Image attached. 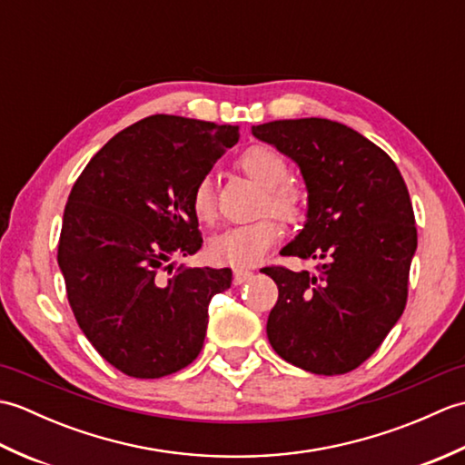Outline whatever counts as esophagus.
I'll list each match as a JSON object with an SVG mask.
<instances>
[{
    "label": "esophagus",
    "instance_id": "34e87169",
    "mask_svg": "<svg viewBox=\"0 0 465 465\" xmlns=\"http://www.w3.org/2000/svg\"><path fill=\"white\" fill-rule=\"evenodd\" d=\"M253 278V272L252 270H245V268H235L233 270V282L235 283H245L248 280Z\"/></svg>",
    "mask_w": 465,
    "mask_h": 465
}]
</instances>
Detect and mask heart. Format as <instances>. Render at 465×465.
Segmentation results:
<instances>
[{"mask_svg":"<svg viewBox=\"0 0 465 465\" xmlns=\"http://www.w3.org/2000/svg\"><path fill=\"white\" fill-rule=\"evenodd\" d=\"M238 170L262 187L260 213L270 212L285 223H298L308 212V190L298 180L290 177V165L285 157L268 145H252L238 157ZM192 212L197 220L212 223L217 215L213 182L203 175L195 182L190 195ZM282 235L280 223L272 215L258 222L235 225L217 235L210 243V253L215 262L248 268L255 265L268 253Z\"/></svg>","mask_w":465,"mask_h":465,"instance_id":"b5f03b06","label":"heart"}]
</instances>
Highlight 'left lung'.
I'll return each instance as SVG.
<instances>
[{"mask_svg":"<svg viewBox=\"0 0 465 465\" xmlns=\"http://www.w3.org/2000/svg\"><path fill=\"white\" fill-rule=\"evenodd\" d=\"M252 132L290 155L308 185V222L282 255L318 262L313 272L262 270L280 292L268 340L305 371L348 373L406 310L418 248L406 182L381 147L338 122L280 120Z\"/></svg>","mask_w":465,"mask_h":465,"instance_id":"1","label":"left lung"}]
</instances>
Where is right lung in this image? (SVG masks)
Returning <instances> with one entry per match:
<instances>
[{
    "label": "right lung",
    "mask_w": 465,
    "mask_h": 465,
    "mask_svg": "<svg viewBox=\"0 0 465 465\" xmlns=\"http://www.w3.org/2000/svg\"><path fill=\"white\" fill-rule=\"evenodd\" d=\"M238 125L157 114L114 135L72 187L57 263L85 338L115 370L140 380L200 355L207 305L232 270L180 268L202 248L190 195L238 143Z\"/></svg>",
    "instance_id": "1"
}]
</instances>
